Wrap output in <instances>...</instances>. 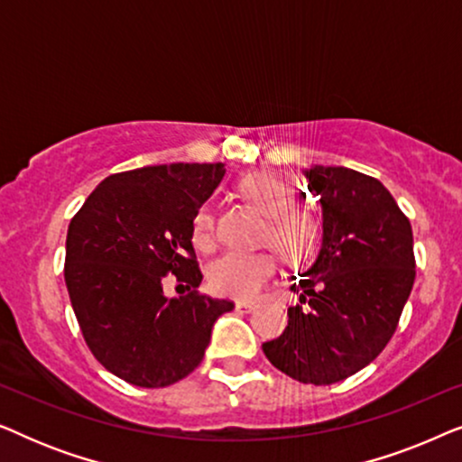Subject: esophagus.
<instances>
[{
	"mask_svg": "<svg viewBox=\"0 0 462 462\" xmlns=\"http://www.w3.org/2000/svg\"><path fill=\"white\" fill-rule=\"evenodd\" d=\"M236 309L239 313H252L256 309L254 302H245V300H237L236 302Z\"/></svg>",
	"mask_w": 462,
	"mask_h": 462,
	"instance_id": "34e87169",
	"label": "esophagus"
}]
</instances>
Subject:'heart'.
<instances>
[{
    "label": "heart",
    "instance_id": "heart-1",
    "mask_svg": "<svg viewBox=\"0 0 462 462\" xmlns=\"http://www.w3.org/2000/svg\"><path fill=\"white\" fill-rule=\"evenodd\" d=\"M239 193L267 217L263 239L271 242L283 261L302 263L313 254L319 242V223L313 214L294 208L296 193L288 180L271 172H252L239 182ZM214 217L208 206L193 218V242L210 248ZM277 271L275 256L267 250L225 252L208 269L210 286L233 299H254Z\"/></svg>",
    "mask_w": 462,
    "mask_h": 462
}]
</instances>
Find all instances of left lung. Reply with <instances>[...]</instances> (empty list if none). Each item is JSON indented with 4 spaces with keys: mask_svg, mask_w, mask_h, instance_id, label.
Returning <instances> with one entry per match:
<instances>
[{
    "mask_svg": "<svg viewBox=\"0 0 462 462\" xmlns=\"http://www.w3.org/2000/svg\"><path fill=\"white\" fill-rule=\"evenodd\" d=\"M302 174L321 208L319 252L290 286L300 305L288 309V328L263 351L294 381L332 384L365 368L393 337L416 275L414 239L381 180L343 166Z\"/></svg>",
    "mask_w": 462,
    "mask_h": 462,
    "instance_id": "1",
    "label": "left lung"
}]
</instances>
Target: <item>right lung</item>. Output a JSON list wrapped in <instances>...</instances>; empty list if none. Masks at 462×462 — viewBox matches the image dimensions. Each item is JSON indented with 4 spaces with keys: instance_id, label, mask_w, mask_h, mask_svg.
I'll return each mask as SVG.
<instances>
[{
    "instance_id": "right-lung-1",
    "label": "right lung",
    "mask_w": 462,
    "mask_h": 462,
    "mask_svg": "<svg viewBox=\"0 0 462 462\" xmlns=\"http://www.w3.org/2000/svg\"><path fill=\"white\" fill-rule=\"evenodd\" d=\"M225 163H162L111 174L67 231L65 283L94 357L136 387H168L198 368L231 300L198 294L193 218ZM168 273L192 292L162 294Z\"/></svg>"
}]
</instances>
